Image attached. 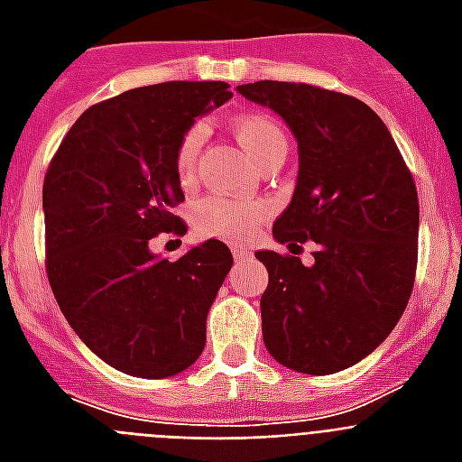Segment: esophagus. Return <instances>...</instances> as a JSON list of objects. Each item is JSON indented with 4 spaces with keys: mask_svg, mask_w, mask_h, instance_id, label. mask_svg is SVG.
Listing matches in <instances>:
<instances>
[{
    "mask_svg": "<svg viewBox=\"0 0 462 462\" xmlns=\"http://www.w3.org/2000/svg\"><path fill=\"white\" fill-rule=\"evenodd\" d=\"M232 256H235V259H246L249 252H246L245 246H232Z\"/></svg>",
    "mask_w": 462,
    "mask_h": 462,
    "instance_id": "34e87169",
    "label": "esophagus"
}]
</instances>
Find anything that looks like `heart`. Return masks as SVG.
Returning <instances> with one entry per match:
<instances>
[{"instance_id":"obj_1","label":"heart","mask_w":462,"mask_h":462,"mask_svg":"<svg viewBox=\"0 0 462 462\" xmlns=\"http://www.w3.org/2000/svg\"><path fill=\"white\" fill-rule=\"evenodd\" d=\"M230 129L239 146L252 155L259 165L273 158H282L288 151V136L282 126L266 112H242L235 115ZM203 143L201 126H191L181 136L177 153H174V170L184 184L191 181L196 167V155ZM266 216V206L261 201H242L227 196H206L194 206V227L199 235L225 242H239L256 230V225Z\"/></svg>"}]
</instances>
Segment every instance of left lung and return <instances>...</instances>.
Returning <instances> with one entry per match:
<instances>
[{"instance_id":"1","label":"left lung","mask_w":462,"mask_h":462,"mask_svg":"<svg viewBox=\"0 0 462 462\" xmlns=\"http://www.w3.org/2000/svg\"><path fill=\"white\" fill-rule=\"evenodd\" d=\"M237 90L281 115L300 151L295 194L273 223L290 254L256 252L268 271L263 343L295 372H343L372 355L408 307L420 232L415 180L388 126L357 97L285 81ZM309 238L317 252L304 267L294 254Z\"/></svg>"}]
</instances>
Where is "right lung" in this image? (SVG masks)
I'll return each instance as SVG.
<instances>
[{
	"mask_svg": "<svg viewBox=\"0 0 462 462\" xmlns=\"http://www.w3.org/2000/svg\"><path fill=\"white\" fill-rule=\"evenodd\" d=\"M223 81H167L83 112L42 184L47 278L76 336L119 372L165 379L201 357L206 316L232 268L220 239L177 261L151 252L184 235L174 153L199 115L232 97Z\"/></svg>",
	"mask_w": 462,
	"mask_h": 462,
	"instance_id": "add662e5",
	"label": "right lung"
}]
</instances>
